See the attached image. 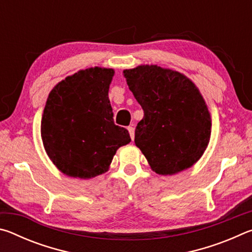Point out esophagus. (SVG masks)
Returning a JSON list of instances; mask_svg holds the SVG:
<instances>
[{
    "mask_svg": "<svg viewBox=\"0 0 252 252\" xmlns=\"http://www.w3.org/2000/svg\"><path fill=\"white\" fill-rule=\"evenodd\" d=\"M127 131H129V133H130L131 140H132V141H133V140H134V127L132 126H127Z\"/></svg>",
    "mask_w": 252,
    "mask_h": 252,
    "instance_id": "esophagus-1",
    "label": "esophagus"
}]
</instances>
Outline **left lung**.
<instances>
[{
    "mask_svg": "<svg viewBox=\"0 0 252 252\" xmlns=\"http://www.w3.org/2000/svg\"><path fill=\"white\" fill-rule=\"evenodd\" d=\"M123 75L144 116L134 142L158 174L171 176L192 167L211 134L208 106L195 84L180 72L139 65Z\"/></svg>",
    "mask_w": 252,
    "mask_h": 252,
    "instance_id": "obj_1",
    "label": "left lung"
}]
</instances>
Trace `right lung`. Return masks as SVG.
Listing matches in <instances>:
<instances>
[{
  "instance_id": "obj_1",
  "label": "right lung",
  "mask_w": 252,
  "mask_h": 252,
  "mask_svg": "<svg viewBox=\"0 0 252 252\" xmlns=\"http://www.w3.org/2000/svg\"><path fill=\"white\" fill-rule=\"evenodd\" d=\"M113 75V69L105 67L81 70L50 92L41 136L51 161L66 176H100L118 149L131 141L127 130L113 122L108 96Z\"/></svg>"
}]
</instances>
